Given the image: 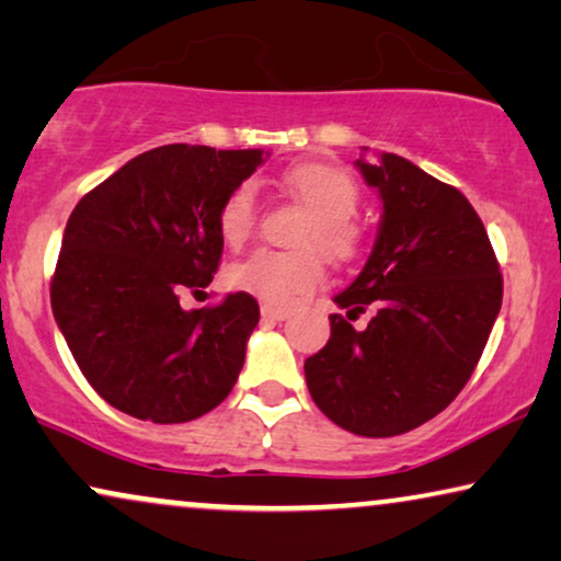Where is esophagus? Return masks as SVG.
Masks as SVG:
<instances>
[{"label":"esophagus","mask_w":561,"mask_h":561,"mask_svg":"<svg viewBox=\"0 0 561 561\" xmlns=\"http://www.w3.org/2000/svg\"><path fill=\"white\" fill-rule=\"evenodd\" d=\"M261 318L272 320V323H279V320H287L289 318V310L274 308V305H261Z\"/></svg>","instance_id":"obj_1"}]
</instances>
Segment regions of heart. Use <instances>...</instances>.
Instances as JSON below:
<instances>
[{
  "mask_svg": "<svg viewBox=\"0 0 561 561\" xmlns=\"http://www.w3.org/2000/svg\"><path fill=\"white\" fill-rule=\"evenodd\" d=\"M282 182L312 213V220L300 236V245H316L331 261L354 259L362 241L354 226L358 199H362L354 176L331 163H302L289 169ZM253 228H256V194L251 184H238L220 205V238L230 249H241ZM320 279H323V259L312 249H261L226 272L230 289L253 295L268 305H293L310 295Z\"/></svg>",
  "mask_w": 561,
  "mask_h": 561,
  "instance_id": "obj_1",
  "label": "heart"
}]
</instances>
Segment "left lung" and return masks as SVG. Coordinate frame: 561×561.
<instances>
[{
  "label": "left lung",
  "instance_id": "1",
  "mask_svg": "<svg viewBox=\"0 0 561 561\" xmlns=\"http://www.w3.org/2000/svg\"><path fill=\"white\" fill-rule=\"evenodd\" d=\"M382 199L367 264L333 302L331 339L305 362L316 405L356 436L387 438L438 415L480 362L503 276L469 199L413 161H356ZM371 304L364 332L350 325Z\"/></svg>",
  "mask_w": 561,
  "mask_h": 561
}]
</instances>
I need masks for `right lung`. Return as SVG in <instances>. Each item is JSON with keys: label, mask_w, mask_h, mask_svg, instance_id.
<instances>
[{"label": "right lung", "mask_w": 561, "mask_h": 561, "mask_svg": "<svg viewBox=\"0 0 561 561\" xmlns=\"http://www.w3.org/2000/svg\"><path fill=\"white\" fill-rule=\"evenodd\" d=\"M261 148L171 144L136 156L73 207L50 308L81 375L140 421L186 423L218 408L259 323L251 295L184 310L182 289L218 272V213L266 161Z\"/></svg>", "instance_id": "right-lung-1"}]
</instances>
